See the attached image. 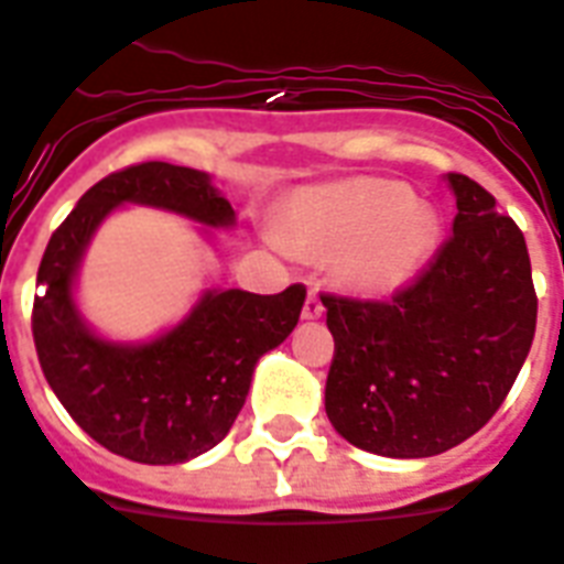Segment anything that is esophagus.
Masks as SVG:
<instances>
[{
    "label": "esophagus",
    "mask_w": 564,
    "mask_h": 564,
    "mask_svg": "<svg viewBox=\"0 0 564 564\" xmlns=\"http://www.w3.org/2000/svg\"><path fill=\"white\" fill-rule=\"evenodd\" d=\"M301 315H304V322H315V318H322L324 315V301L315 290H310V295H306Z\"/></svg>",
    "instance_id": "1"
}]
</instances>
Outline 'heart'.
<instances>
[{"instance_id": "1", "label": "heart", "mask_w": 564, "mask_h": 564, "mask_svg": "<svg viewBox=\"0 0 564 564\" xmlns=\"http://www.w3.org/2000/svg\"><path fill=\"white\" fill-rule=\"evenodd\" d=\"M295 254H333L338 274L370 295L414 281L437 242V214L397 178L356 176L304 191L274 223Z\"/></svg>"}]
</instances>
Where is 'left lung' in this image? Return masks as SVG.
<instances>
[{"mask_svg":"<svg viewBox=\"0 0 564 564\" xmlns=\"http://www.w3.org/2000/svg\"><path fill=\"white\" fill-rule=\"evenodd\" d=\"M452 237L391 301L324 295L336 354L324 388L329 423L382 457H432L501 409L535 333L524 235L496 196L446 173Z\"/></svg>","mask_w":564,"mask_h":564,"instance_id":"left-lung-1","label":"left lung"}]
</instances>
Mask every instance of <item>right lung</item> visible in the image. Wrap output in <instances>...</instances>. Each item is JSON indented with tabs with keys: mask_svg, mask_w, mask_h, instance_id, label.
<instances>
[{
	"mask_svg": "<svg viewBox=\"0 0 564 564\" xmlns=\"http://www.w3.org/2000/svg\"><path fill=\"white\" fill-rule=\"evenodd\" d=\"M121 205L171 210L205 228H231L235 208L194 167L144 162L91 185L45 246L34 297L40 368L63 409L91 441L135 460L167 466L217 446L249 397L263 354L290 336L306 290L278 295L208 290L162 336L127 345L98 336L77 310L80 260L100 223Z\"/></svg>",
	"mask_w": 564,
	"mask_h": 564,
	"instance_id": "right-lung-1",
	"label": "right lung"
}]
</instances>
